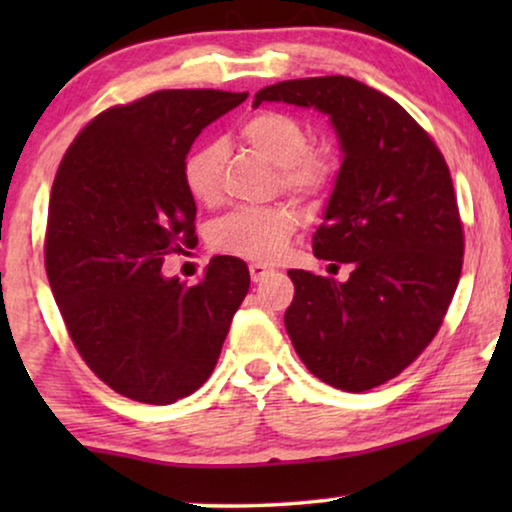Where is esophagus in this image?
<instances>
[{"label": "esophagus", "mask_w": 512, "mask_h": 512, "mask_svg": "<svg viewBox=\"0 0 512 512\" xmlns=\"http://www.w3.org/2000/svg\"><path fill=\"white\" fill-rule=\"evenodd\" d=\"M249 272H251V282H263L265 277L272 275V268H268V265L263 263H251Z\"/></svg>", "instance_id": "1"}]
</instances>
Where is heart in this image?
Here are the masks:
<instances>
[{
    "label": "heart",
    "instance_id": "1",
    "mask_svg": "<svg viewBox=\"0 0 512 512\" xmlns=\"http://www.w3.org/2000/svg\"><path fill=\"white\" fill-rule=\"evenodd\" d=\"M240 135L256 153L279 167V181L286 191L312 198L331 184L335 163L326 149L310 144L307 128L296 116L284 111H258L240 125ZM223 149L202 144L184 160L186 191L198 202L219 198ZM298 226L296 209L289 205L242 207L216 221L214 247L223 254L256 263L277 261Z\"/></svg>",
    "mask_w": 512,
    "mask_h": 512
}]
</instances>
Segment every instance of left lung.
I'll return each instance as SVG.
<instances>
[{"instance_id": "8db88e82", "label": "left lung", "mask_w": 512, "mask_h": 512, "mask_svg": "<svg viewBox=\"0 0 512 512\" xmlns=\"http://www.w3.org/2000/svg\"><path fill=\"white\" fill-rule=\"evenodd\" d=\"M261 102L326 114L342 151L312 249L352 272L338 282L289 270L286 333L321 382L380 387L436 338L459 284L464 228L443 153L401 104L349 76L275 83L258 90Z\"/></svg>"}]
</instances>
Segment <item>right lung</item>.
Returning <instances> with one entry per match:
<instances>
[{
  "mask_svg": "<svg viewBox=\"0 0 512 512\" xmlns=\"http://www.w3.org/2000/svg\"><path fill=\"white\" fill-rule=\"evenodd\" d=\"M244 100L158 90L111 107L76 135L55 174L44 247L55 303L88 368L132 401L170 405L200 389L249 291L235 256H214L193 286L160 272L195 240L188 151Z\"/></svg>",
  "mask_w": 512,
  "mask_h": 512,
  "instance_id": "right-lung-1",
  "label": "right lung"
}]
</instances>
